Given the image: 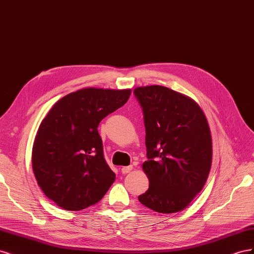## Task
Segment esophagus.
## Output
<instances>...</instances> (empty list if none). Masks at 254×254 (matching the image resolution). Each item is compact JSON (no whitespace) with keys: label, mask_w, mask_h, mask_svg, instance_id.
<instances>
[{"label":"esophagus","mask_w":254,"mask_h":254,"mask_svg":"<svg viewBox=\"0 0 254 254\" xmlns=\"http://www.w3.org/2000/svg\"><path fill=\"white\" fill-rule=\"evenodd\" d=\"M132 171V165H129V166H124V167H122V170H121V172H122V174H124V175H126V174H128V173H130Z\"/></svg>","instance_id":"1"}]
</instances>
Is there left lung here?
Segmentation results:
<instances>
[{
  "label": "left lung",
  "mask_w": 254,
  "mask_h": 254,
  "mask_svg": "<svg viewBox=\"0 0 254 254\" xmlns=\"http://www.w3.org/2000/svg\"><path fill=\"white\" fill-rule=\"evenodd\" d=\"M143 110L149 189L139 201L159 213L187 207L202 190L212 164L205 115L193 99L162 86L136 88Z\"/></svg>",
  "instance_id": "obj_1"
}]
</instances>
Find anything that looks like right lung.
Segmentation results:
<instances>
[{
	"instance_id": "obj_1",
	"label": "right lung",
	"mask_w": 254,
	"mask_h": 254,
	"mask_svg": "<svg viewBox=\"0 0 254 254\" xmlns=\"http://www.w3.org/2000/svg\"><path fill=\"white\" fill-rule=\"evenodd\" d=\"M130 90L88 88L63 97L38 129L32 163L48 198L67 211L97 203L115 180L104 157L98 124L124 106Z\"/></svg>"
}]
</instances>
